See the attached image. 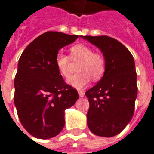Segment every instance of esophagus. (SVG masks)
I'll use <instances>...</instances> for the list:
<instances>
[{"label": "esophagus", "instance_id": "1", "mask_svg": "<svg viewBox=\"0 0 154 154\" xmlns=\"http://www.w3.org/2000/svg\"><path fill=\"white\" fill-rule=\"evenodd\" d=\"M78 94H79L80 97H84L85 96V93H84V91H82V90H79Z\"/></svg>", "mask_w": 154, "mask_h": 154}]
</instances>
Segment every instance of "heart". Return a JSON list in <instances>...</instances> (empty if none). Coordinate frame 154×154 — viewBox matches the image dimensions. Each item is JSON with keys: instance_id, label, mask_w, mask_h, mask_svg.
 I'll list each match as a JSON object with an SVG mask.
<instances>
[{"instance_id": "b5f03b06", "label": "heart", "mask_w": 154, "mask_h": 154, "mask_svg": "<svg viewBox=\"0 0 154 154\" xmlns=\"http://www.w3.org/2000/svg\"><path fill=\"white\" fill-rule=\"evenodd\" d=\"M70 60L78 62L77 71L68 80L72 87L82 89L90 82L91 77L94 81L101 79L106 72V59L103 54L94 51L90 47L82 43L76 44L69 49V56L63 52H58L56 56V66L59 72L64 77L69 76Z\"/></svg>"}]
</instances>
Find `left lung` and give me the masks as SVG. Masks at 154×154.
Returning <instances> with one entry per match:
<instances>
[{
    "label": "left lung",
    "instance_id": "obj_1",
    "mask_svg": "<svg viewBox=\"0 0 154 154\" xmlns=\"http://www.w3.org/2000/svg\"><path fill=\"white\" fill-rule=\"evenodd\" d=\"M97 46L106 59V72L85 92L90 103L87 125L94 134L104 137L119 134L131 121L137 96L133 56L120 42L109 36H82Z\"/></svg>",
    "mask_w": 154,
    "mask_h": 154
}]
</instances>
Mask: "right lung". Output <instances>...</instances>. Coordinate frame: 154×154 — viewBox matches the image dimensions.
Here are the masks:
<instances>
[{
  "label": "right lung",
  "instance_id": "right-lung-1",
  "mask_svg": "<svg viewBox=\"0 0 154 154\" xmlns=\"http://www.w3.org/2000/svg\"><path fill=\"white\" fill-rule=\"evenodd\" d=\"M78 35L48 31L33 40L20 56L14 78V104L24 128L35 138L49 139L64 126V110L79 95L56 66L59 50Z\"/></svg>",
  "mask_w": 154,
  "mask_h": 154
}]
</instances>
